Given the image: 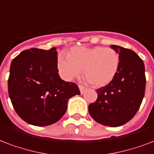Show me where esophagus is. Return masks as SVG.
<instances>
[{
    "label": "esophagus",
    "mask_w": 154,
    "mask_h": 154,
    "mask_svg": "<svg viewBox=\"0 0 154 154\" xmlns=\"http://www.w3.org/2000/svg\"><path fill=\"white\" fill-rule=\"evenodd\" d=\"M79 90L80 91H81V94H83L84 91H85V88L84 87V86H82V85H79Z\"/></svg>",
    "instance_id": "34e87169"
}]
</instances>
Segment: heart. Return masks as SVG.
<instances>
[{
	"mask_svg": "<svg viewBox=\"0 0 154 154\" xmlns=\"http://www.w3.org/2000/svg\"><path fill=\"white\" fill-rule=\"evenodd\" d=\"M119 66V57L110 48L77 46L70 49L67 56L60 55L57 61L60 75L65 81H71L82 72L86 80L96 87L109 84L115 78Z\"/></svg>",
	"mask_w": 154,
	"mask_h": 154,
	"instance_id": "1",
	"label": "heart"
}]
</instances>
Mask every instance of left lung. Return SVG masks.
Segmentation results:
<instances>
[{"mask_svg": "<svg viewBox=\"0 0 154 154\" xmlns=\"http://www.w3.org/2000/svg\"><path fill=\"white\" fill-rule=\"evenodd\" d=\"M119 54V66L109 84L96 90L98 98L89 105V113L98 124L119 127L133 118L145 90V64L132 50L111 45Z\"/></svg>", "mask_w": 154, "mask_h": 154, "instance_id": "left-lung-1", "label": "left lung"}]
</instances>
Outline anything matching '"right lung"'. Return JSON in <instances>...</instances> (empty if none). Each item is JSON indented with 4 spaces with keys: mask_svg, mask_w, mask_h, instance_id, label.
I'll return each mask as SVG.
<instances>
[{
    "mask_svg": "<svg viewBox=\"0 0 154 154\" xmlns=\"http://www.w3.org/2000/svg\"><path fill=\"white\" fill-rule=\"evenodd\" d=\"M58 72L56 48L28 49L13 60L8 91L21 119L39 127L61 119L69 98L81 93L75 83L64 82Z\"/></svg>",
    "mask_w": 154,
    "mask_h": 154,
    "instance_id": "add662e5",
    "label": "right lung"
}]
</instances>
